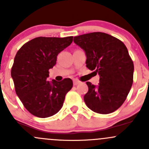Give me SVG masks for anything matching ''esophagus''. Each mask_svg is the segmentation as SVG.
<instances>
[{"label": "esophagus", "instance_id": "obj_1", "mask_svg": "<svg viewBox=\"0 0 149 149\" xmlns=\"http://www.w3.org/2000/svg\"><path fill=\"white\" fill-rule=\"evenodd\" d=\"M81 82H80L79 81H78V80H73V85L74 86L78 85V84H79Z\"/></svg>", "mask_w": 149, "mask_h": 149}]
</instances>
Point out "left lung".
Listing matches in <instances>:
<instances>
[{"mask_svg":"<svg viewBox=\"0 0 149 149\" xmlns=\"http://www.w3.org/2000/svg\"><path fill=\"white\" fill-rule=\"evenodd\" d=\"M76 44L85 51L86 67L100 76L95 87H88L84 101L91 110L108 114L116 111L127 98L134 79V65L124 43L119 39L101 32L76 36Z\"/></svg>","mask_w":149,"mask_h":149,"instance_id":"left-lung-1","label":"left lung"}]
</instances>
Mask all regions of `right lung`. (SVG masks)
I'll return each mask as SVG.
<instances>
[{"label":"right lung","instance_id":"add662e5","mask_svg":"<svg viewBox=\"0 0 149 149\" xmlns=\"http://www.w3.org/2000/svg\"><path fill=\"white\" fill-rule=\"evenodd\" d=\"M72 41L73 36L35 38L15 55L11 68L15 93L28 111L35 116L47 118L57 113L73 87L70 79L53 80L51 83L47 79L58 54Z\"/></svg>","mask_w":149,"mask_h":149}]
</instances>
